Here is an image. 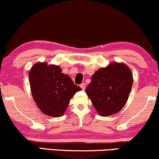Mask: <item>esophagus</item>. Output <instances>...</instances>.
<instances>
[{
    "instance_id": "34e87169",
    "label": "esophagus",
    "mask_w": 159,
    "mask_h": 159,
    "mask_svg": "<svg viewBox=\"0 0 159 159\" xmlns=\"http://www.w3.org/2000/svg\"><path fill=\"white\" fill-rule=\"evenodd\" d=\"M80 87H81V89H82V90H85V87H86V84H85L84 83H82L81 84V86H80Z\"/></svg>"
}]
</instances>
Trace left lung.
Listing matches in <instances>:
<instances>
[{"instance_id":"8db88e82","label":"left lung","mask_w":159,"mask_h":159,"mask_svg":"<svg viewBox=\"0 0 159 159\" xmlns=\"http://www.w3.org/2000/svg\"><path fill=\"white\" fill-rule=\"evenodd\" d=\"M132 84V74L129 67L114 63L95 72L86 93L98 114L107 116L123 108Z\"/></svg>"}]
</instances>
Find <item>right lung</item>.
<instances>
[{"instance_id":"right-lung-1","label":"right lung","mask_w":159,"mask_h":159,"mask_svg":"<svg viewBox=\"0 0 159 159\" xmlns=\"http://www.w3.org/2000/svg\"><path fill=\"white\" fill-rule=\"evenodd\" d=\"M61 72L58 66L38 63L29 72L34 101L42 112L54 117H59L64 114L71 98L81 90L69 76Z\"/></svg>"}]
</instances>
